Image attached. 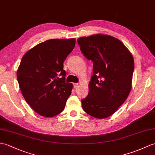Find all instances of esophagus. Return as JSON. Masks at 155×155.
<instances>
[{"instance_id": "34e87169", "label": "esophagus", "mask_w": 155, "mask_h": 155, "mask_svg": "<svg viewBox=\"0 0 155 155\" xmlns=\"http://www.w3.org/2000/svg\"><path fill=\"white\" fill-rule=\"evenodd\" d=\"M73 86H74V88H77L78 86V83H74V84H73Z\"/></svg>"}]
</instances>
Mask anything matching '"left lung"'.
Segmentation results:
<instances>
[{
	"label": "left lung",
	"mask_w": 155,
	"mask_h": 155,
	"mask_svg": "<svg viewBox=\"0 0 155 155\" xmlns=\"http://www.w3.org/2000/svg\"><path fill=\"white\" fill-rule=\"evenodd\" d=\"M84 55L93 61V75L88 96L82 100L86 114L98 119L114 114L123 104L132 87L134 59L118 39L97 34L78 39Z\"/></svg>",
	"instance_id": "1"
}]
</instances>
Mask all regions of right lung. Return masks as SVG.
Instances as JSON below:
<instances>
[{
    "label": "right lung",
    "instance_id": "add662e5",
    "mask_svg": "<svg viewBox=\"0 0 155 155\" xmlns=\"http://www.w3.org/2000/svg\"><path fill=\"white\" fill-rule=\"evenodd\" d=\"M76 39H53L38 44L24 54L17 70L19 87L26 102L46 117L62 112L73 84L65 82L63 63Z\"/></svg>",
    "mask_w": 155,
    "mask_h": 155
}]
</instances>
